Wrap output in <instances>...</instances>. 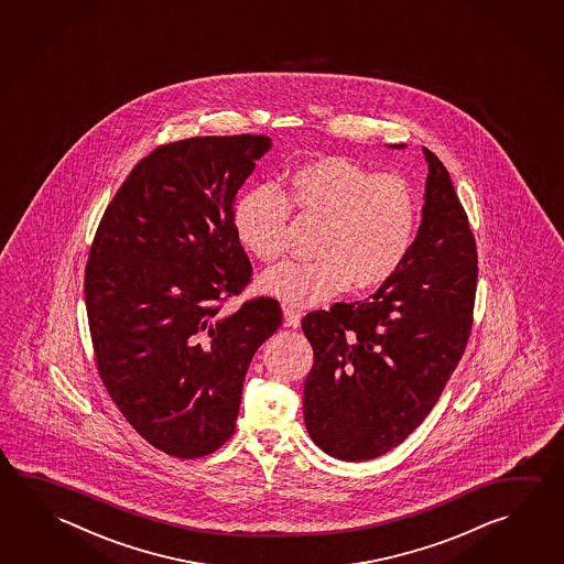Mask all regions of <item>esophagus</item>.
Instances as JSON below:
<instances>
[{
  "label": "esophagus",
  "mask_w": 564,
  "mask_h": 564,
  "mask_svg": "<svg viewBox=\"0 0 564 564\" xmlns=\"http://www.w3.org/2000/svg\"><path fill=\"white\" fill-rule=\"evenodd\" d=\"M283 325L289 326V328H296V326L301 325V313L295 311V308H291V306H285L283 308Z\"/></svg>",
  "instance_id": "esophagus-1"
}]
</instances>
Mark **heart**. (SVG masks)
<instances>
[{
    "label": "heart",
    "mask_w": 564,
    "mask_h": 564,
    "mask_svg": "<svg viewBox=\"0 0 564 564\" xmlns=\"http://www.w3.org/2000/svg\"><path fill=\"white\" fill-rule=\"evenodd\" d=\"M291 209L323 221L313 261L271 269L261 285L285 305L311 306L345 289L365 291L394 278L414 248L420 199L402 176L376 174L343 156L306 160L281 188L249 189L234 206L243 248L263 263L286 249Z\"/></svg>",
    "instance_id": "heart-1"
}]
</instances>
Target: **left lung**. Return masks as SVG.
<instances>
[{"label":"left lung","mask_w":564,"mask_h":564,"mask_svg":"<svg viewBox=\"0 0 564 564\" xmlns=\"http://www.w3.org/2000/svg\"><path fill=\"white\" fill-rule=\"evenodd\" d=\"M424 156L422 224L404 265L365 301L301 323L315 352L306 432L336 459L366 462L402 444L432 412L471 335L474 234L444 164L427 149Z\"/></svg>","instance_id":"left-lung-1"}]
</instances>
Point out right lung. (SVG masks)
Instances as JSON below:
<instances>
[{
	"instance_id": "add662e5",
	"label": "right lung",
	"mask_w": 564,
	"mask_h": 564,
	"mask_svg": "<svg viewBox=\"0 0 564 564\" xmlns=\"http://www.w3.org/2000/svg\"><path fill=\"white\" fill-rule=\"evenodd\" d=\"M263 134L196 137L140 160L90 246L85 303L100 380L150 445L194 459L228 442L249 362L281 326L271 296L221 306L251 279L234 228Z\"/></svg>"
}]
</instances>
